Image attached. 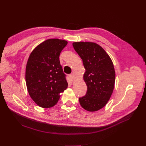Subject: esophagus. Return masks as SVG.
Returning a JSON list of instances; mask_svg holds the SVG:
<instances>
[{"mask_svg": "<svg viewBox=\"0 0 146 146\" xmlns=\"http://www.w3.org/2000/svg\"><path fill=\"white\" fill-rule=\"evenodd\" d=\"M69 76H70V79L71 80V81L73 82L74 80H75V75H74V74H73V73L70 74V75H69Z\"/></svg>", "mask_w": 146, "mask_h": 146, "instance_id": "34e87169", "label": "esophagus"}]
</instances>
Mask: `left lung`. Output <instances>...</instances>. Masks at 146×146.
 Listing matches in <instances>:
<instances>
[{"instance_id":"obj_1","label":"left lung","mask_w":146,"mask_h":146,"mask_svg":"<svg viewBox=\"0 0 146 146\" xmlns=\"http://www.w3.org/2000/svg\"><path fill=\"white\" fill-rule=\"evenodd\" d=\"M75 50L82 58L87 86L84 97L79 98L85 110L95 111L103 108L113 93L115 73L111 58L100 46L92 42H75Z\"/></svg>"}]
</instances>
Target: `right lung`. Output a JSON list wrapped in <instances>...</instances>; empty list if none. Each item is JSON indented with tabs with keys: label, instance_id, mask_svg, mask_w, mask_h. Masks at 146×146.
<instances>
[{
	"label": "right lung",
	"instance_id": "right-lung-1",
	"mask_svg": "<svg viewBox=\"0 0 146 146\" xmlns=\"http://www.w3.org/2000/svg\"><path fill=\"white\" fill-rule=\"evenodd\" d=\"M67 44L65 40L49 39L36 46L29 56L26 68V86L30 97L39 107L54 106L60 93L68 87L59 58Z\"/></svg>",
	"mask_w": 146,
	"mask_h": 146
}]
</instances>
